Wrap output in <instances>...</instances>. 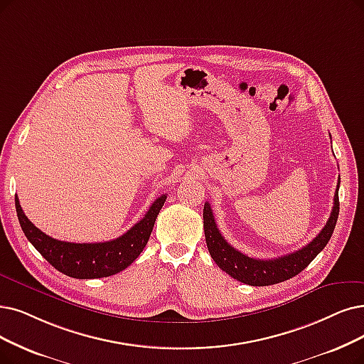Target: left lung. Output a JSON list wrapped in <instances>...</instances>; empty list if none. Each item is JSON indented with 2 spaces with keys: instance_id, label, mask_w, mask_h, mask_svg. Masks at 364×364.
Wrapping results in <instances>:
<instances>
[{
  "instance_id": "1",
  "label": "left lung",
  "mask_w": 364,
  "mask_h": 364,
  "mask_svg": "<svg viewBox=\"0 0 364 364\" xmlns=\"http://www.w3.org/2000/svg\"><path fill=\"white\" fill-rule=\"evenodd\" d=\"M339 183L341 181L338 182L336 193H334L330 218L324 228L319 231V235L306 246H303L301 250L273 259L251 258L232 248L223 237L220 230H218L210 205L205 203V209H203V227H205L206 245L210 257L220 266V269L228 273L231 278L252 287L273 285L291 279L293 276L299 274L303 269L309 266L311 261L324 250V246L328 243L333 235V230L336 227L339 216Z\"/></svg>"
}]
</instances>
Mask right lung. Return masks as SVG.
<instances>
[{
    "mask_svg": "<svg viewBox=\"0 0 364 364\" xmlns=\"http://www.w3.org/2000/svg\"><path fill=\"white\" fill-rule=\"evenodd\" d=\"M167 196L158 197L141 220L125 235L109 242L71 243L56 240L38 230L23 213L18 196L14 197L18 220L26 239L61 273L76 279L107 278L127 269L140 255L152 232L156 216Z\"/></svg>",
    "mask_w": 364,
    "mask_h": 364,
    "instance_id": "right-lung-1",
    "label": "right lung"
}]
</instances>
